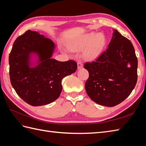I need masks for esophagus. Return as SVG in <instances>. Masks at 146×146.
<instances>
[{
	"mask_svg": "<svg viewBox=\"0 0 146 146\" xmlns=\"http://www.w3.org/2000/svg\"><path fill=\"white\" fill-rule=\"evenodd\" d=\"M77 66H78V70L81 69V68H82L83 67V64H82L81 61H78V63H77Z\"/></svg>",
	"mask_w": 146,
	"mask_h": 146,
	"instance_id": "34e87169",
	"label": "esophagus"
}]
</instances>
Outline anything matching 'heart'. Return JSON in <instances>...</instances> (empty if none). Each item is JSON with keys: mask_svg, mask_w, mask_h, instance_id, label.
Listing matches in <instances>:
<instances>
[{"mask_svg": "<svg viewBox=\"0 0 146 146\" xmlns=\"http://www.w3.org/2000/svg\"><path fill=\"white\" fill-rule=\"evenodd\" d=\"M106 44L107 39L103 34L90 32L68 42V48L75 52L83 50L82 58L86 61H94L100 56Z\"/></svg>", "mask_w": 146, "mask_h": 146, "instance_id": "b5f03b06", "label": "heart"}]
</instances>
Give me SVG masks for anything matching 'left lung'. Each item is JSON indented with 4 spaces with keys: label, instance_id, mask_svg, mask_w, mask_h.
Listing matches in <instances>:
<instances>
[{
    "label": "left lung",
    "instance_id": "obj_1",
    "mask_svg": "<svg viewBox=\"0 0 146 146\" xmlns=\"http://www.w3.org/2000/svg\"><path fill=\"white\" fill-rule=\"evenodd\" d=\"M137 63L132 42L113 29L107 50L96 61L84 65L89 73L85 83L89 97L107 107L121 103L131 94L137 83Z\"/></svg>",
    "mask_w": 146,
    "mask_h": 146
}]
</instances>
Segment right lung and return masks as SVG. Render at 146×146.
<instances>
[{"instance_id":"right-lung-1","label":"right lung","mask_w":146,"mask_h":146,"mask_svg":"<svg viewBox=\"0 0 146 146\" xmlns=\"http://www.w3.org/2000/svg\"><path fill=\"white\" fill-rule=\"evenodd\" d=\"M55 44L36 31L19 36L9 54V75L17 95L32 106L55 101L62 91L63 78L75 73V61L52 59Z\"/></svg>"}]
</instances>
